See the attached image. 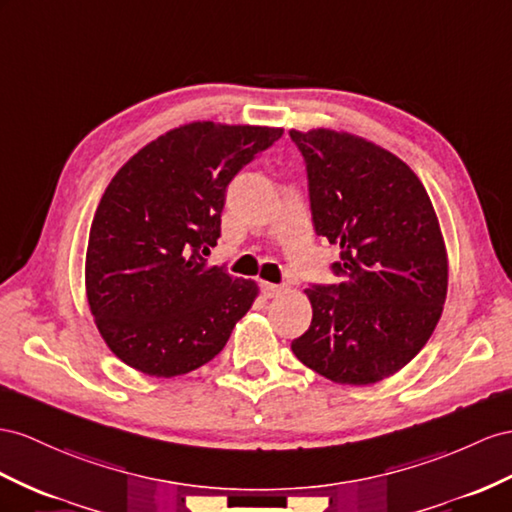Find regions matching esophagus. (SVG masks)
<instances>
[{"instance_id": "esophagus-1", "label": "esophagus", "mask_w": 512, "mask_h": 512, "mask_svg": "<svg viewBox=\"0 0 512 512\" xmlns=\"http://www.w3.org/2000/svg\"><path fill=\"white\" fill-rule=\"evenodd\" d=\"M283 292V287L281 285H274V283H261V294H264L266 298H274V296H279Z\"/></svg>"}]
</instances>
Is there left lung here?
Here are the masks:
<instances>
[{
  "mask_svg": "<svg viewBox=\"0 0 512 512\" xmlns=\"http://www.w3.org/2000/svg\"><path fill=\"white\" fill-rule=\"evenodd\" d=\"M305 157L311 220L339 246L333 285L311 283V326L292 342L339 385L396 374L428 342L448 292V257L428 192L400 157L333 129L290 131Z\"/></svg>",
  "mask_w": 512,
  "mask_h": 512,
  "instance_id": "1",
  "label": "left lung"
}]
</instances>
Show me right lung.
<instances>
[{"instance_id": "add662e5", "label": "right lung", "mask_w": 512, "mask_h": 512, "mask_svg": "<svg viewBox=\"0 0 512 512\" xmlns=\"http://www.w3.org/2000/svg\"><path fill=\"white\" fill-rule=\"evenodd\" d=\"M279 127L190 123L149 142L101 196L86 296L101 337L129 368L170 378L212 361L257 296L205 255L220 238L231 179Z\"/></svg>"}]
</instances>
